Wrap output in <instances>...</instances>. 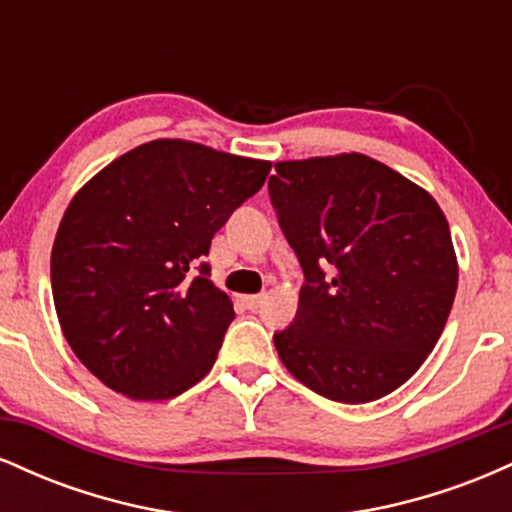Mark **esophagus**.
Segmentation results:
<instances>
[{
    "instance_id": "34e87169",
    "label": "esophagus",
    "mask_w": 512,
    "mask_h": 512,
    "mask_svg": "<svg viewBox=\"0 0 512 512\" xmlns=\"http://www.w3.org/2000/svg\"><path fill=\"white\" fill-rule=\"evenodd\" d=\"M243 303H245V308L255 310V308H260L262 296H260V293H257V296H245V298H243Z\"/></svg>"
}]
</instances>
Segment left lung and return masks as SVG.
Returning a JSON list of instances; mask_svg holds the SVG:
<instances>
[{"label": "left lung", "mask_w": 512, "mask_h": 512, "mask_svg": "<svg viewBox=\"0 0 512 512\" xmlns=\"http://www.w3.org/2000/svg\"><path fill=\"white\" fill-rule=\"evenodd\" d=\"M269 199L301 262L298 313L274 334L281 363L317 395L363 404L431 354L457 291L438 202L363 154L274 163Z\"/></svg>", "instance_id": "8db88e82"}]
</instances>
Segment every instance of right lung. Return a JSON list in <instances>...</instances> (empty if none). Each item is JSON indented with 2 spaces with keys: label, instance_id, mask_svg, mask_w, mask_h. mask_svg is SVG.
I'll return each instance as SVG.
<instances>
[{
  "label": "right lung",
  "instance_id": "right-lung-1",
  "mask_svg": "<svg viewBox=\"0 0 512 512\" xmlns=\"http://www.w3.org/2000/svg\"><path fill=\"white\" fill-rule=\"evenodd\" d=\"M269 168L156 139L76 192L52 245V298L69 346L103 385L149 402L209 373L236 313L204 257Z\"/></svg>",
  "mask_w": 512,
  "mask_h": 512
}]
</instances>
